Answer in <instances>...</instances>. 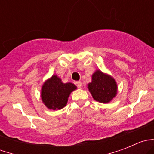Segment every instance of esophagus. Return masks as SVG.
Instances as JSON below:
<instances>
[{
    "label": "esophagus",
    "mask_w": 154,
    "mask_h": 154,
    "mask_svg": "<svg viewBox=\"0 0 154 154\" xmlns=\"http://www.w3.org/2000/svg\"><path fill=\"white\" fill-rule=\"evenodd\" d=\"M76 85H77L78 88H80L82 86V83L81 81H77L76 82Z\"/></svg>",
    "instance_id": "esophagus-1"
}]
</instances>
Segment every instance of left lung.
I'll use <instances>...</instances> for the list:
<instances>
[{
    "mask_svg": "<svg viewBox=\"0 0 154 154\" xmlns=\"http://www.w3.org/2000/svg\"><path fill=\"white\" fill-rule=\"evenodd\" d=\"M88 88L93 98L103 103H109L117 93V84L114 79L98 70L93 74L92 82L88 85Z\"/></svg>",
    "mask_w": 154,
    "mask_h": 154,
    "instance_id": "left-lung-1",
    "label": "left lung"
}]
</instances>
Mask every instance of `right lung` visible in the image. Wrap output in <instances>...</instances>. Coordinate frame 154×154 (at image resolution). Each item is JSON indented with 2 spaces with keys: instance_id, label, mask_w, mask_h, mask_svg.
I'll return each mask as SVG.
<instances>
[{
  "instance_id": "add662e5",
  "label": "right lung",
  "mask_w": 154,
  "mask_h": 154,
  "mask_svg": "<svg viewBox=\"0 0 154 154\" xmlns=\"http://www.w3.org/2000/svg\"><path fill=\"white\" fill-rule=\"evenodd\" d=\"M76 88L73 83H63L59 77L54 75L43 85L42 99L48 109H61L67 104L70 93Z\"/></svg>"
}]
</instances>
